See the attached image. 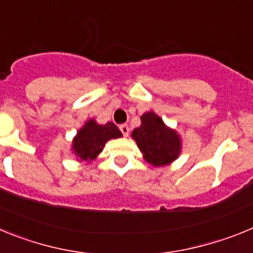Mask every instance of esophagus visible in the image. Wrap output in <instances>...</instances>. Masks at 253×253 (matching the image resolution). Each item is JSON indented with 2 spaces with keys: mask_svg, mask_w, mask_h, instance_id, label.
<instances>
[{
  "mask_svg": "<svg viewBox=\"0 0 253 253\" xmlns=\"http://www.w3.org/2000/svg\"><path fill=\"white\" fill-rule=\"evenodd\" d=\"M119 129H120V131H122L124 137H128L129 130H130V129H129V126H128V124H122L119 126Z\"/></svg>",
  "mask_w": 253,
  "mask_h": 253,
  "instance_id": "obj_1",
  "label": "esophagus"
}]
</instances>
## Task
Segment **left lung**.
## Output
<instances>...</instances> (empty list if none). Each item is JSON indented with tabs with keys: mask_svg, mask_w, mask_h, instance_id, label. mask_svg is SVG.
Segmentation results:
<instances>
[{
	"mask_svg": "<svg viewBox=\"0 0 253 253\" xmlns=\"http://www.w3.org/2000/svg\"><path fill=\"white\" fill-rule=\"evenodd\" d=\"M139 128L134 129L131 137L144 154L147 162L153 166H165L172 162L180 154V138L175 130L165 125L160 116L154 113L143 114L140 116Z\"/></svg>",
	"mask_w": 253,
	"mask_h": 253,
	"instance_id": "obj_1",
	"label": "left lung"
}]
</instances>
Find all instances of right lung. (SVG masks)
<instances>
[{"mask_svg":"<svg viewBox=\"0 0 253 253\" xmlns=\"http://www.w3.org/2000/svg\"><path fill=\"white\" fill-rule=\"evenodd\" d=\"M120 137L122 133L114 123L100 125L95 120H88L73 140V153L77 154L80 161L90 162L102 151L107 140Z\"/></svg>","mask_w":253,"mask_h":253,"instance_id":"1","label":"right lung"}]
</instances>
